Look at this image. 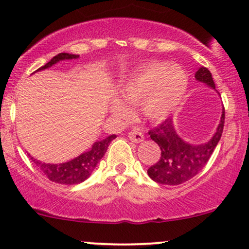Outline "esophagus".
<instances>
[{
	"label": "esophagus",
	"instance_id": "34e87169",
	"mask_svg": "<svg viewBox=\"0 0 249 249\" xmlns=\"http://www.w3.org/2000/svg\"><path fill=\"white\" fill-rule=\"evenodd\" d=\"M128 138H129L133 142H136V143L141 142V141L143 140L142 133H141L140 129H138V128H134L133 130H130V132L128 133Z\"/></svg>",
	"mask_w": 249,
	"mask_h": 249
}]
</instances>
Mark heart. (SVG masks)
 Instances as JSON below:
<instances>
[{
	"label": "heart",
	"mask_w": 249,
	"mask_h": 249,
	"mask_svg": "<svg viewBox=\"0 0 249 249\" xmlns=\"http://www.w3.org/2000/svg\"><path fill=\"white\" fill-rule=\"evenodd\" d=\"M188 79L177 66H166L154 61L141 69L120 89V101L113 104V113L120 119H128L127 106L142 107L151 120H162L172 113L185 93Z\"/></svg>",
	"instance_id": "1"
}]
</instances>
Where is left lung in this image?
<instances>
[{
  "label": "left lung",
  "instance_id": "obj_1",
  "mask_svg": "<svg viewBox=\"0 0 249 249\" xmlns=\"http://www.w3.org/2000/svg\"><path fill=\"white\" fill-rule=\"evenodd\" d=\"M197 81L205 83L215 89L213 76L202 66L195 74ZM224 127V108L217 130L210 141L204 145L194 146L184 142L176 133L172 120L166 119L158 127L148 132L151 139L161 149L160 159L147 170L154 181L165 185H179L194 178L209 161L213 149L220 141Z\"/></svg>",
  "mask_w": 249,
  "mask_h": 249
}]
</instances>
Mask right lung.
Instances as JSON below:
<instances>
[{
    "instance_id": "right-lung-1",
    "label": "right lung",
    "mask_w": 249,
    "mask_h": 249,
    "mask_svg": "<svg viewBox=\"0 0 249 249\" xmlns=\"http://www.w3.org/2000/svg\"><path fill=\"white\" fill-rule=\"evenodd\" d=\"M78 54H70V53H59L55 57H53L49 63L45 64L44 66L38 69L39 70H44V69L50 68L53 64L58 63L59 60L65 59H73V58H78ZM116 138L115 135H110L108 138L103 139V140L97 141L93 143L92 148L90 151L85 152L81 154L79 157L74 158L68 162H63V164H46V162H41L39 160L34 159L31 157L32 161L40 168L42 173H45L50 180L54 181V183L65 184V185H73V184H78L84 181L85 179L89 177L95 170L96 165L100 161L101 158L104 156L107 152L109 143Z\"/></svg>"
}]
</instances>
